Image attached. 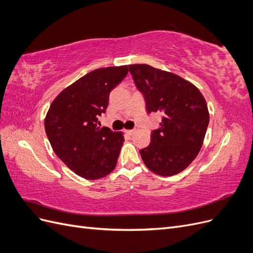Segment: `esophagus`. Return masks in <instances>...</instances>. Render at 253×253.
<instances>
[{
  "label": "esophagus",
  "mask_w": 253,
  "mask_h": 253,
  "mask_svg": "<svg viewBox=\"0 0 253 253\" xmlns=\"http://www.w3.org/2000/svg\"><path fill=\"white\" fill-rule=\"evenodd\" d=\"M134 132H135L134 129H126V133L127 135H132Z\"/></svg>",
  "instance_id": "esophagus-1"
}]
</instances>
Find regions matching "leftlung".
<instances>
[{"mask_svg":"<svg viewBox=\"0 0 253 253\" xmlns=\"http://www.w3.org/2000/svg\"><path fill=\"white\" fill-rule=\"evenodd\" d=\"M136 88L143 95L148 114L159 113V127L140 155L149 170L172 176L193 162L203 145L209 112L205 98L192 83L147 64L128 65Z\"/></svg>","mask_w":253,"mask_h":253,"instance_id":"obj_1","label":"left lung"}]
</instances>
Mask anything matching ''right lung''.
<instances>
[{"label": "right lung", "mask_w": 253, "mask_h": 253, "mask_svg": "<svg viewBox=\"0 0 253 253\" xmlns=\"http://www.w3.org/2000/svg\"><path fill=\"white\" fill-rule=\"evenodd\" d=\"M127 72L126 65L90 72L61 91L47 112L45 132L53 152L83 178H102L116 167L125 138L109 127H99L98 117Z\"/></svg>", "instance_id": "1"}]
</instances>
